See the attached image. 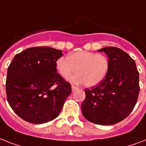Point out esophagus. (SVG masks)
Listing matches in <instances>:
<instances>
[{
    "label": "esophagus",
    "mask_w": 146,
    "mask_h": 146,
    "mask_svg": "<svg viewBox=\"0 0 146 146\" xmlns=\"http://www.w3.org/2000/svg\"><path fill=\"white\" fill-rule=\"evenodd\" d=\"M72 91H74V90H76L77 89V87L74 85H72Z\"/></svg>",
    "instance_id": "34e87169"
}]
</instances>
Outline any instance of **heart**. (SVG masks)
<instances>
[{
    "label": "heart",
    "instance_id": "1",
    "mask_svg": "<svg viewBox=\"0 0 146 146\" xmlns=\"http://www.w3.org/2000/svg\"><path fill=\"white\" fill-rule=\"evenodd\" d=\"M55 65L58 73L63 78H68L77 72L70 81L76 84L84 83L87 87H94L106 78L109 72L110 62L103 54L80 51L70 54L68 57L58 58Z\"/></svg>",
    "mask_w": 146,
    "mask_h": 146
}]
</instances>
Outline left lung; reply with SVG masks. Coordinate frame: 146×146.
<instances>
[{"label": "left lung", "instance_id": "1", "mask_svg": "<svg viewBox=\"0 0 146 146\" xmlns=\"http://www.w3.org/2000/svg\"><path fill=\"white\" fill-rule=\"evenodd\" d=\"M98 52L107 54L109 72L98 85L85 89L81 111L91 123L113 125L133 111L139 93V74L135 61L120 48L108 46Z\"/></svg>", "mask_w": 146, "mask_h": 146}]
</instances>
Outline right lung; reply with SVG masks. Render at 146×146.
<instances>
[{
  "label": "right lung",
  "mask_w": 146,
  "mask_h": 146,
  "mask_svg": "<svg viewBox=\"0 0 146 146\" xmlns=\"http://www.w3.org/2000/svg\"><path fill=\"white\" fill-rule=\"evenodd\" d=\"M62 50L33 47L18 53L7 68V98L13 111L26 121L42 124L56 118L72 87L56 70Z\"/></svg>",
  "instance_id": "add662e5"
}]
</instances>
